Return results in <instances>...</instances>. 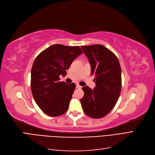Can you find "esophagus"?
I'll return each mask as SVG.
<instances>
[{
    "label": "esophagus",
    "mask_w": 155,
    "mask_h": 155,
    "mask_svg": "<svg viewBox=\"0 0 155 155\" xmlns=\"http://www.w3.org/2000/svg\"><path fill=\"white\" fill-rule=\"evenodd\" d=\"M76 87H77V88H78V89H81L82 88V86H81V85H80L79 84H77L76 85Z\"/></svg>",
    "instance_id": "esophagus-1"
}]
</instances>
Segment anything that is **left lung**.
Returning <instances> with one entry per match:
<instances>
[{"instance_id": "8db88e82", "label": "left lung", "mask_w": 155, "mask_h": 155, "mask_svg": "<svg viewBox=\"0 0 155 155\" xmlns=\"http://www.w3.org/2000/svg\"><path fill=\"white\" fill-rule=\"evenodd\" d=\"M89 59L91 73L94 75L96 87H82L81 102L85 114L99 119L105 116L116 105L121 90V69L116 55L101 45L82 46Z\"/></svg>"}]
</instances>
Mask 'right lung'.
I'll return each instance as SVG.
<instances>
[{
	"label": "right lung",
	"mask_w": 155,
	"mask_h": 155,
	"mask_svg": "<svg viewBox=\"0 0 155 155\" xmlns=\"http://www.w3.org/2000/svg\"><path fill=\"white\" fill-rule=\"evenodd\" d=\"M82 53L78 46L56 44L41 51L34 60L31 70L32 94L47 115L59 116L67 111L76 85L61 82L59 76H65L72 62Z\"/></svg>",
	"instance_id": "1"
}]
</instances>
